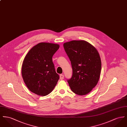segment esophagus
<instances>
[{"mask_svg": "<svg viewBox=\"0 0 127 127\" xmlns=\"http://www.w3.org/2000/svg\"><path fill=\"white\" fill-rule=\"evenodd\" d=\"M64 76L63 74H60V80H63L64 79Z\"/></svg>", "mask_w": 127, "mask_h": 127, "instance_id": "obj_1", "label": "esophagus"}]
</instances>
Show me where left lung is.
Wrapping results in <instances>:
<instances>
[{
	"label": "left lung",
	"mask_w": 127,
	"mask_h": 127,
	"mask_svg": "<svg viewBox=\"0 0 127 127\" xmlns=\"http://www.w3.org/2000/svg\"><path fill=\"white\" fill-rule=\"evenodd\" d=\"M71 62L72 76L68 80L74 93L85 95L97 84L101 68V59L96 48L88 41L71 40L63 44Z\"/></svg>",
	"instance_id": "obj_1"
}]
</instances>
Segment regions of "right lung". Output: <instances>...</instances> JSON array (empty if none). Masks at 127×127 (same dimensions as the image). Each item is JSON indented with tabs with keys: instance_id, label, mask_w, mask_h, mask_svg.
Masks as SVG:
<instances>
[{
	"instance_id": "1",
	"label": "right lung",
	"mask_w": 127,
	"mask_h": 127,
	"mask_svg": "<svg viewBox=\"0 0 127 127\" xmlns=\"http://www.w3.org/2000/svg\"><path fill=\"white\" fill-rule=\"evenodd\" d=\"M59 45L40 42L29 51L22 66V75L30 91L41 96L50 94L56 87L59 79L52 57Z\"/></svg>"
}]
</instances>
